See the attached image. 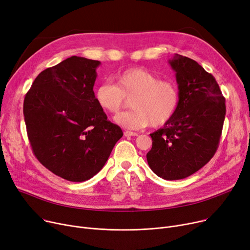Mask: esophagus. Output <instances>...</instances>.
<instances>
[{
  "instance_id": "1",
  "label": "esophagus",
  "mask_w": 250,
  "mask_h": 250,
  "mask_svg": "<svg viewBox=\"0 0 250 250\" xmlns=\"http://www.w3.org/2000/svg\"><path fill=\"white\" fill-rule=\"evenodd\" d=\"M124 135L125 137H134V136H138L137 133H134V132H129V130H125V132L124 133Z\"/></svg>"
}]
</instances>
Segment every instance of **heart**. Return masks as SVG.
<instances>
[{"mask_svg":"<svg viewBox=\"0 0 250 250\" xmlns=\"http://www.w3.org/2000/svg\"><path fill=\"white\" fill-rule=\"evenodd\" d=\"M98 106L116 114L127 105L134 108L117 115L114 121L126 128L140 129L150 125L162 126L176 113L180 92L174 81L160 79L143 68H130L118 74L115 84L102 83L94 91Z\"/></svg>","mask_w":250,"mask_h":250,"instance_id":"b5f03b06","label":"heart"}]
</instances>
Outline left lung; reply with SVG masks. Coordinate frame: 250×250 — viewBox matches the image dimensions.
Wrapping results in <instances>:
<instances>
[{
    "label": "left lung",
    "mask_w": 250,
    "mask_h": 250,
    "mask_svg": "<svg viewBox=\"0 0 250 250\" xmlns=\"http://www.w3.org/2000/svg\"><path fill=\"white\" fill-rule=\"evenodd\" d=\"M180 92L179 106L162 128L150 134L147 161L166 180L186 178L213 158L226 114L225 97L215 77L195 61L175 55L169 61Z\"/></svg>",
    "instance_id": "left-lung-1"
}]
</instances>
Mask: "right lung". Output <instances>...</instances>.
<instances>
[{
	"instance_id": "obj_1",
	"label": "right lung",
	"mask_w": 250,
	"mask_h": 250,
	"mask_svg": "<svg viewBox=\"0 0 250 250\" xmlns=\"http://www.w3.org/2000/svg\"><path fill=\"white\" fill-rule=\"evenodd\" d=\"M99 64L71 57L39 74L24 98L33 154L49 171L69 181L97 174L124 135L95 101Z\"/></svg>"
}]
</instances>
